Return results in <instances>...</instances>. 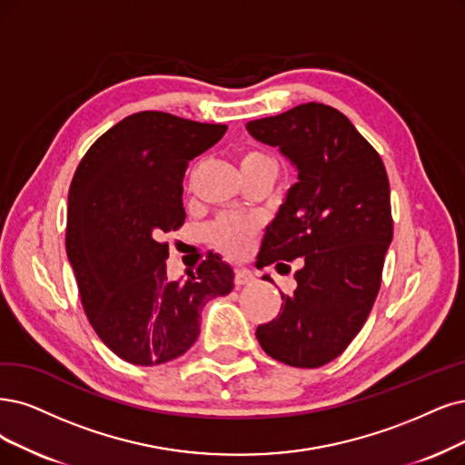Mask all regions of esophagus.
Segmentation results:
<instances>
[{
    "instance_id": "obj_1",
    "label": "esophagus",
    "mask_w": 465,
    "mask_h": 465,
    "mask_svg": "<svg viewBox=\"0 0 465 465\" xmlns=\"http://www.w3.org/2000/svg\"><path fill=\"white\" fill-rule=\"evenodd\" d=\"M254 282V276L252 272L247 270V268H237L235 270V285L242 287V285H249Z\"/></svg>"
}]
</instances>
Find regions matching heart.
<instances>
[{
	"label": "heart",
	"mask_w": 465,
	"mask_h": 465,
	"mask_svg": "<svg viewBox=\"0 0 465 465\" xmlns=\"http://www.w3.org/2000/svg\"><path fill=\"white\" fill-rule=\"evenodd\" d=\"M268 166H276L273 159L264 151H247L242 157V168L243 172L261 170ZM256 232L254 222L243 216H222L218 218L213 226L209 228V239L211 243L223 254L228 256H239L243 254L249 242Z\"/></svg>",
	"instance_id": "1"
}]
</instances>
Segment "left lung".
Masks as SVG:
<instances>
[{"mask_svg": "<svg viewBox=\"0 0 465 465\" xmlns=\"http://www.w3.org/2000/svg\"><path fill=\"white\" fill-rule=\"evenodd\" d=\"M247 132L278 147L299 178L266 228L259 261L302 259L295 291L282 293V312L256 339L287 366L320 368L351 345L380 293L392 242L387 172L351 120L323 103L251 120Z\"/></svg>", "mask_w": 465, "mask_h": 465, "instance_id": "8db88e82", "label": "left lung"}]
</instances>
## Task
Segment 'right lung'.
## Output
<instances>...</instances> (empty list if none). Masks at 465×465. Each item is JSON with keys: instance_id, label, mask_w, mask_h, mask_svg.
<instances>
[{"instance_id": "right-lung-1", "label": "right lung", "mask_w": 465, "mask_h": 465, "mask_svg": "<svg viewBox=\"0 0 465 465\" xmlns=\"http://www.w3.org/2000/svg\"><path fill=\"white\" fill-rule=\"evenodd\" d=\"M226 130L159 111L135 113L103 134L74 172L68 262L92 328L130 364L157 366L182 356L199 337L206 301L233 289L232 266L213 252L187 280L172 282L168 243L161 242L185 220L189 161Z\"/></svg>"}]
</instances>
